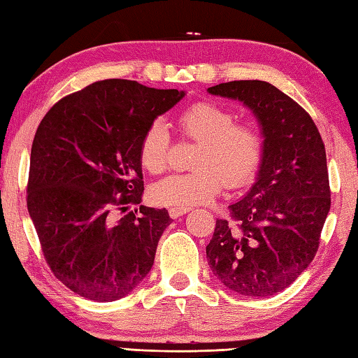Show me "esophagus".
<instances>
[{
  "label": "esophagus",
  "mask_w": 358,
  "mask_h": 358,
  "mask_svg": "<svg viewBox=\"0 0 358 358\" xmlns=\"http://www.w3.org/2000/svg\"><path fill=\"white\" fill-rule=\"evenodd\" d=\"M191 211V209L189 208H183V206H173V208H171L169 209V215L172 217V219H178V217H181V215H185L186 213H189Z\"/></svg>",
  "instance_id": "esophagus-1"
}]
</instances>
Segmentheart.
<instances>
[{
  "instance_id": "heart-1",
  "label": "heart",
  "mask_w": 358,
  "mask_h": 358,
  "mask_svg": "<svg viewBox=\"0 0 358 358\" xmlns=\"http://www.w3.org/2000/svg\"><path fill=\"white\" fill-rule=\"evenodd\" d=\"M181 133L199 147L192 171L173 173L152 187V199L166 206L209 203L223 186H247L261 167L264 138L256 125L236 122V115L214 102H197L180 115ZM171 136L166 125L153 121L139 143V159L147 172L161 173L169 166Z\"/></svg>"
}]
</instances>
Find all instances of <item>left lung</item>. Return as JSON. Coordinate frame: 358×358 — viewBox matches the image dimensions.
<instances>
[{
  "instance_id": "left-lung-1",
  "label": "left lung",
  "mask_w": 358,
  "mask_h": 358,
  "mask_svg": "<svg viewBox=\"0 0 358 358\" xmlns=\"http://www.w3.org/2000/svg\"><path fill=\"white\" fill-rule=\"evenodd\" d=\"M243 102L264 135L256 183L215 222L208 264L227 289L270 296L287 289L313 261L329 209L326 149L310 115L264 80L208 88Z\"/></svg>"
}]
</instances>
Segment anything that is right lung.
Wrapping results in <instances>:
<instances>
[{"mask_svg": "<svg viewBox=\"0 0 358 358\" xmlns=\"http://www.w3.org/2000/svg\"><path fill=\"white\" fill-rule=\"evenodd\" d=\"M183 91L107 79L65 96L35 131L27 211L45 261L69 290L108 303L150 271L169 227L166 209L139 206V143Z\"/></svg>", "mask_w": 358, "mask_h": 358, "instance_id": "1", "label": "right lung"}]
</instances>
